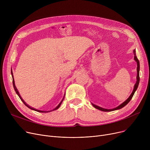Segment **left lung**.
<instances>
[{
  "label": "left lung",
  "instance_id": "8db88e82",
  "mask_svg": "<svg viewBox=\"0 0 150 150\" xmlns=\"http://www.w3.org/2000/svg\"><path fill=\"white\" fill-rule=\"evenodd\" d=\"M133 53H134V60L137 62V77H136V79H137V81H136V83L134 85V89L131 93V94L130 95V96L128 98L127 100H126L123 103H122L121 105H120L119 106H117L114 109H105V108H101L100 106H98L96 105H93V103H92V106L97 109H99L100 110V111H105V112H109V111H115V110H117V109H120L122 108H123L125 106L127 105L129 102L130 101V100L132 99L134 94L135 92L136 91L137 88H138V86H139V81H140V77H139V70H140V63H139V59H137V57H136V50H134L133 51Z\"/></svg>",
  "mask_w": 150,
  "mask_h": 150
}]
</instances>
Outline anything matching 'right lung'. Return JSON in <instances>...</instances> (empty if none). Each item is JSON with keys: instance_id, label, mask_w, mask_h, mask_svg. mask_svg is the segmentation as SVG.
<instances>
[{"instance_id": "add662e5", "label": "right lung", "mask_w": 150, "mask_h": 150, "mask_svg": "<svg viewBox=\"0 0 150 150\" xmlns=\"http://www.w3.org/2000/svg\"><path fill=\"white\" fill-rule=\"evenodd\" d=\"M11 75H12V77H13V87H14V90H15V91H16V93L18 94V96L19 97V98H20V99L22 101V102L23 103H24V105L26 106H27L28 108H30V109H32V110H34V111H37V112H50V111H54V110H56V109H58L59 107H60V106H61V103H62V101H63V100H64V98H62V100H61V101L59 103V104L54 109H53V110H51V111H40V110H38V109H34L33 108H31V107H30V106H28L25 102L23 100V99L22 98V97H21V96H20V94H19V92H18V89H17V88H16V86H15V84H14V78H13V72H12V70H11Z\"/></svg>"}]
</instances>
